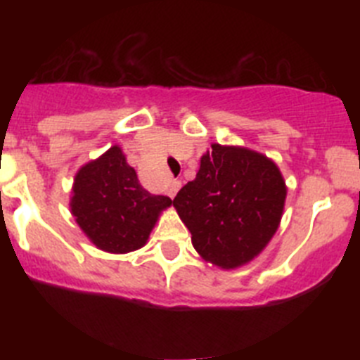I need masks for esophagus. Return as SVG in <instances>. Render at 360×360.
<instances>
[{
    "label": "esophagus",
    "mask_w": 360,
    "mask_h": 360,
    "mask_svg": "<svg viewBox=\"0 0 360 360\" xmlns=\"http://www.w3.org/2000/svg\"><path fill=\"white\" fill-rule=\"evenodd\" d=\"M180 186H182V184H180V180H171L169 189H167V195H169L171 198H174L178 193V189H180Z\"/></svg>",
    "instance_id": "34e87169"
}]
</instances>
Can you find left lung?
I'll return each mask as SVG.
<instances>
[{
  "mask_svg": "<svg viewBox=\"0 0 360 360\" xmlns=\"http://www.w3.org/2000/svg\"><path fill=\"white\" fill-rule=\"evenodd\" d=\"M173 205L196 252L221 269L252 262L276 234L287 186L274 162L240 146L212 144Z\"/></svg>",
  "mask_w": 360,
  "mask_h": 360,
  "instance_id": "1",
  "label": "left lung"
}]
</instances>
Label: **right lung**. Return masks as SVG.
Instances as JSON below:
<instances>
[{
	"label": "right lung",
	"instance_id": "1",
	"mask_svg": "<svg viewBox=\"0 0 360 360\" xmlns=\"http://www.w3.org/2000/svg\"><path fill=\"white\" fill-rule=\"evenodd\" d=\"M169 196L151 195L119 146L84 164L73 178L70 209L91 243L111 254L141 249L148 241Z\"/></svg>",
	"mask_w": 360,
	"mask_h": 360
}]
</instances>
